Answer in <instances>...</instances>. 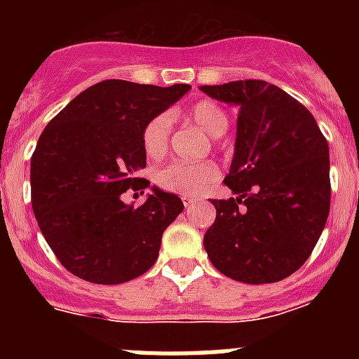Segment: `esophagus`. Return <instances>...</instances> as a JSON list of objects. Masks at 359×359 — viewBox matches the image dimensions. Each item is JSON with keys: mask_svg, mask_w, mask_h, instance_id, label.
Segmentation results:
<instances>
[{"mask_svg": "<svg viewBox=\"0 0 359 359\" xmlns=\"http://www.w3.org/2000/svg\"><path fill=\"white\" fill-rule=\"evenodd\" d=\"M182 201H183V205H185V207H190V205L196 201V198H189V196H183Z\"/></svg>", "mask_w": 359, "mask_h": 359, "instance_id": "esophagus-1", "label": "esophagus"}]
</instances>
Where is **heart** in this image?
<instances>
[{
	"mask_svg": "<svg viewBox=\"0 0 359 359\" xmlns=\"http://www.w3.org/2000/svg\"><path fill=\"white\" fill-rule=\"evenodd\" d=\"M187 118L196 123L205 135L221 136L228 129L226 111L219 104L210 100H201L194 104L187 113ZM170 116L158 115L145 126L144 135H142V144L147 158L151 160H160L167 149H169L170 138ZM217 177V167L210 161L207 163H183V161H174V163L165 165L154 172V182L158 187L176 194L194 196L203 192L210 183Z\"/></svg>",
	"mask_w": 359,
	"mask_h": 359,
	"instance_id": "1",
	"label": "heart"
}]
</instances>
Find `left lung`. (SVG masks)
Listing matches in <instances>:
<instances>
[{"mask_svg": "<svg viewBox=\"0 0 359 359\" xmlns=\"http://www.w3.org/2000/svg\"><path fill=\"white\" fill-rule=\"evenodd\" d=\"M199 90L239 107L230 172L236 194L212 199L215 221L203 237L215 269L244 284L294 273L322 236L331 207L329 145L315 116L264 81Z\"/></svg>", "mask_w": 359, "mask_h": 359, "instance_id": "obj_1", "label": "left lung"}]
</instances>
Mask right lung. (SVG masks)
I'll return each instance as SVG.
<instances>
[{
	"instance_id": "right-lung-1",
	"label": "right lung",
	"mask_w": 359,
	"mask_h": 359,
	"mask_svg": "<svg viewBox=\"0 0 359 359\" xmlns=\"http://www.w3.org/2000/svg\"><path fill=\"white\" fill-rule=\"evenodd\" d=\"M189 90L109 79L79 93L44 128L30 161L32 208L69 273L122 284L156 262L161 236L183 201L158 187L140 207L122 194L149 187L136 177L147 165L145 126Z\"/></svg>"
}]
</instances>
